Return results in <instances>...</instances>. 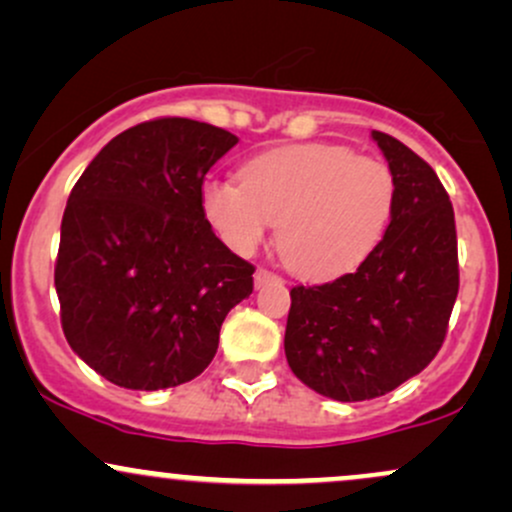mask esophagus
<instances>
[{"label": "esophagus", "instance_id": "34e87169", "mask_svg": "<svg viewBox=\"0 0 512 512\" xmlns=\"http://www.w3.org/2000/svg\"><path fill=\"white\" fill-rule=\"evenodd\" d=\"M269 281H281V279L274 272H269V269H264V267L257 269V272H255V286H257V289H260V286H264V284H269Z\"/></svg>", "mask_w": 512, "mask_h": 512}]
</instances>
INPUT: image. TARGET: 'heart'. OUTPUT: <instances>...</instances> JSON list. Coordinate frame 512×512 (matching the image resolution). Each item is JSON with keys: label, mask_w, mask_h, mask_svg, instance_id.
<instances>
[{"label": "heart", "mask_w": 512, "mask_h": 512, "mask_svg": "<svg viewBox=\"0 0 512 512\" xmlns=\"http://www.w3.org/2000/svg\"><path fill=\"white\" fill-rule=\"evenodd\" d=\"M395 175L375 156L342 144H291L264 151L236 182H207L202 207L223 243L250 255L276 223V248L305 279L354 272L378 248L392 211Z\"/></svg>", "instance_id": "b5f03b06"}]
</instances>
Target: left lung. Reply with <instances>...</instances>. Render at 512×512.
Listing matches in <instances>:
<instances>
[{"label": "left lung", "mask_w": 512, "mask_h": 512, "mask_svg": "<svg viewBox=\"0 0 512 512\" xmlns=\"http://www.w3.org/2000/svg\"><path fill=\"white\" fill-rule=\"evenodd\" d=\"M373 139L395 175L383 240L354 274L293 286L286 361L301 383L363 402L407 383L436 358L460 289L455 211L421 156L385 132Z\"/></svg>", "instance_id": "left-lung-1"}]
</instances>
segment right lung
<instances>
[{"instance_id":"1","label":"right lung","mask_w":512,"mask_h":512,"mask_svg":"<svg viewBox=\"0 0 512 512\" xmlns=\"http://www.w3.org/2000/svg\"><path fill=\"white\" fill-rule=\"evenodd\" d=\"M236 134L156 117L98 151L62 216L55 289L74 354L127 390L190 383L219 349L255 267L204 216V175Z\"/></svg>"}]
</instances>
